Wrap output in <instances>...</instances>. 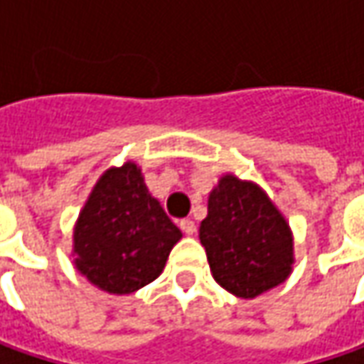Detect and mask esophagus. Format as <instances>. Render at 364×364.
Returning <instances> with one entry per match:
<instances>
[{"instance_id":"esophagus-1","label":"esophagus","mask_w":364,"mask_h":364,"mask_svg":"<svg viewBox=\"0 0 364 364\" xmlns=\"http://www.w3.org/2000/svg\"><path fill=\"white\" fill-rule=\"evenodd\" d=\"M179 226H181L183 232H185V234H189V236L196 232V222H193V220H189V218L181 220V222H179Z\"/></svg>"}]
</instances>
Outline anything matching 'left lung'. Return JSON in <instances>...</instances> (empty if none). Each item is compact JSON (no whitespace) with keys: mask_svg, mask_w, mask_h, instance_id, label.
I'll return each mask as SVG.
<instances>
[{"mask_svg":"<svg viewBox=\"0 0 364 364\" xmlns=\"http://www.w3.org/2000/svg\"><path fill=\"white\" fill-rule=\"evenodd\" d=\"M199 240L213 279L236 297L252 299L291 275V228L257 183L224 175L210 193Z\"/></svg>","mask_w":364,"mask_h":364,"instance_id":"1","label":"left lung"}]
</instances>
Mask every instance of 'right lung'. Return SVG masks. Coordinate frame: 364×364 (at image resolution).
<instances>
[{
  "label": "right lung",
  "mask_w": 364,
  "mask_h": 364,
  "mask_svg": "<svg viewBox=\"0 0 364 364\" xmlns=\"http://www.w3.org/2000/svg\"><path fill=\"white\" fill-rule=\"evenodd\" d=\"M181 236L149 193L140 166L128 161L103 173L79 213L75 267L103 291L128 295L163 273Z\"/></svg>",
  "instance_id": "1"
}]
</instances>
